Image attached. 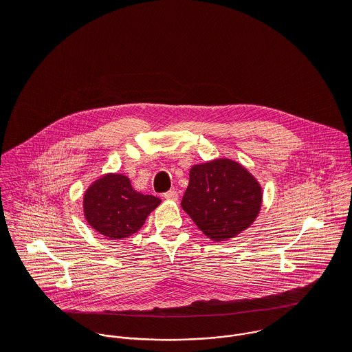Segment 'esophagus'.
Segmentation results:
<instances>
[{
    "label": "esophagus",
    "mask_w": 352,
    "mask_h": 352,
    "mask_svg": "<svg viewBox=\"0 0 352 352\" xmlns=\"http://www.w3.org/2000/svg\"><path fill=\"white\" fill-rule=\"evenodd\" d=\"M162 197H164V199H166V201H177V198H179V195H177V192H176L175 190H170V191L165 192Z\"/></svg>",
    "instance_id": "obj_1"
}]
</instances>
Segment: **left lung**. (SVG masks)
I'll return each instance as SVG.
<instances>
[{"label": "left lung", "instance_id": "8db88e82", "mask_svg": "<svg viewBox=\"0 0 352 352\" xmlns=\"http://www.w3.org/2000/svg\"><path fill=\"white\" fill-rule=\"evenodd\" d=\"M261 197V187L243 165L219 158L191 168L182 207L207 237L225 241L251 226Z\"/></svg>", "mask_w": 352, "mask_h": 352}]
</instances>
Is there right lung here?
<instances>
[{
  "label": "right lung",
  "instance_id": "add662e5",
  "mask_svg": "<svg viewBox=\"0 0 352 352\" xmlns=\"http://www.w3.org/2000/svg\"><path fill=\"white\" fill-rule=\"evenodd\" d=\"M160 203L153 195L137 192L129 177L108 173L87 190L84 215L96 232L109 240H120L137 233Z\"/></svg>",
  "mask_w": 352,
  "mask_h": 352
}]
</instances>
